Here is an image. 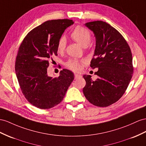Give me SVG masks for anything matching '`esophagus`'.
<instances>
[{"label":"esophagus","instance_id":"34e87169","mask_svg":"<svg viewBox=\"0 0 146 146\" xmlns=\"http://www.w3.org/2000/svg\"><path fill=\"white\" fill-rule=\"evenodd\" d=\"M80 77H81L80 74H78V73H74V78H75V79H77V78H80Z\"/></svg>","mask_w":146,"mask_h":146}]
</instances>
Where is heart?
I'll list each match as a JSON object with an SVG mask.
<instances>
[{"mask_svg": "<svg viewBox=\"0 0 146 146\" xmlns=\"http://www.w3.org/2000/svg\"><path fill=\"white\" fill-rule=\"evenodd\" d=\"M72 38L79 43L83 47H86L91 40V33L86 28L82 27H76L71 34ZM66 47V40L65 37H61L57 44V51L62 52L65 50ZM66 66L68 68L75 72H78L81 70L80 63L77 60H70L66 63Z\"/></svg>", "mask_w": 146, "mask_h": 146, "instance_id": "b5f03b06", "label": "heart"}]
</instances>
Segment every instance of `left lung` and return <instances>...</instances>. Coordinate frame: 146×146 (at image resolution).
I'll return each mask as SVG.
<instances>
[{"instance_id":"left-lung-1","label":"left lung","mask_w":146,"mask_h":146,"mask_svg":"<svg viewBox=\"0 0 146 146\" xmlns=\"http://www.w3.org/2000/svg\"><path fill=\"white\" fill-rule=\"evenodd\" d=\"M84 25L93 32L96 47L91 61V68H98L96 81L84 74L85 98L94 106H109L121 98L133 73L131 49L117 29L102 21L88 22Z\"/></svg>"}]
</instances>
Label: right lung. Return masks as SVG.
I'll list each match as a JSON object with an SVG mask.
<instances>
[{"label": "right lung", "mask_w": 146, "mask_h": 146, "mask_svg": "<svg viewBox=\"0 0 146 146\" xmlns=\"http://www.w3.org/2000/svg\"><path fill=\"white\" fill-rule=\"evenodd\" d=\"M71 20H53L33 29L19 47L15 73L21 91L28 101L39 109H48L60 103L74 80L70 70L63 69L57 78L47 74L52 56L57 55V44Z\"/></svg>", "instance_id": "obj_1"}]
</instances>
